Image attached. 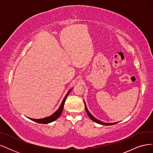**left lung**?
Returning a JSON list of instances; mask_svg holds the SVG:
<instances>
[{
	"label": "left lung",
	"mask_w": 153,
	"mask_h": 153,
	"mask_svg": "<svg viewBox=\"0 0 153 153\" xmlns=\"http://www.w3.org/2000/svg\"><path fill=\"white\" fill-rule=\"evenodd\" d=\"M84 105H85V110H86V112H87V115H89V117L91 118V120H92V121H93L94 122H95V123H98V124H102V125H106V126H108V125H112V124H117V123H104V122H102V121H100V120H98V119H97L96 118H95L93 115H92L90 112H89V111L88 110V109H87V106H86V104H85V101H84Z\"/></svg>",
	"instance_id": "obj_1"
}]
</instances>
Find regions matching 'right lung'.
I'll use <instances>...</instances> for the list:
<instances>
[{"instance_id": "right-lung-1", "label": "right lung", "mask_w": 153, "mask_h": 153, "mask_svg": "<svg viewBox=\"0 0 153 153\" xmlns=\"http://www.w3.org/2000/svg\"><path fill=\"white\" fill-rule=\"evenodd\" d=\"M71 90H72V89H69L68 91V92H67V94H66L65 97L64 98L61 105H60L59 108L56 111H55V112L53 114L50 115V116H48V117H45V118H41V119H32V118H29V117H28V118L30 119V120H32V121H35V122L39 123V124H48V123H52V122L55 121V120L57 119L59 117L60 115H61L62 112L63 110V108H64V103H65V101L67 98V97L69 95V94L70 93V92L71 91Z\"/></svg>"}]
</instances>
